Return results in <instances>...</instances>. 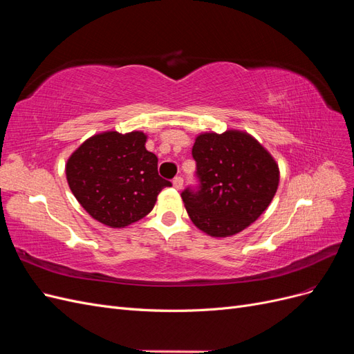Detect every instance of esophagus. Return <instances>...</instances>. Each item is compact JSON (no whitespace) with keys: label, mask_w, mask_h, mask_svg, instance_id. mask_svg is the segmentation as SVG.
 I'll return each mask as SVG.
<instances>
[{"label":"esophagus","mask_w":354,"mask_h":354,"mask_svg":"<svg viewBox=\"0 0 354 354\" xmlns=\"http://www.w3.org/2000/svg\"><path fill=\"white\" fill-rule=\"evenodd\" d=\"M173 186H174V189L180 190L181 187H183V178H181V177H176V178L173 180Z\"/></svg>","instance_id":"esophagus-1"}]
</instances>
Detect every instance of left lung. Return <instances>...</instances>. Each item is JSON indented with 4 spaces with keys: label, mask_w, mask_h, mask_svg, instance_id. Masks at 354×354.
<instances>
[{
    "label": "left lung",
    "mask_w": 354,
    "mask_h": 354,
    "mask_svg": "<svg viewBox=\"0 0 354 354\" xmlns=\"http://www.w3.org/2000/svg\"><path fill=\"white\" fill-rule=\"evenodd\" d=\"M192 155L201 186L198 192L186 189L181 199L192 223L208 236H234L270 205L279 186V165L251 134L201 133Z\"/></svg>",
    "instance_id": "8db88e82"
}]
</instances>
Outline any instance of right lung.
I'll return each instance as SVG.
<instances>
[{
	"mask_svg": "<svg viewBox=\"0 0 354 354\" xmlns=\"http://www.w3.org/2000/svg\"><path fill=\"white\" fill-rule=\"evenodd\" d=\"M143 131H103L88 137L66 160L73 196L104 226L122 229L155 207L171 183L158 174V158L146 149Z\"/></svg>",
	"mask_w": 354,
	"mask_h": 354,
	"instance_id": "add662e5",
	"label": "right lung"
}]
</instances>
